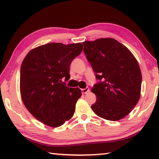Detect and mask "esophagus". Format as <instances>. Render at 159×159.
<instances>
[{"label": "esophagus", "instance_id": "obj_1", "mask_svg": "<svg viewBox=\"0 0 159 159\" xmlns=\"http://www.w3.org/2000/svg\"><path fill=\"white\" fill-rule=\"evenodd\" d=\"M81 91H82L83 93H87V92H89V87H86V88H85V89H82Z\"/></svg>", "mask_w": 159, "mask_h": 159}]
</instances>
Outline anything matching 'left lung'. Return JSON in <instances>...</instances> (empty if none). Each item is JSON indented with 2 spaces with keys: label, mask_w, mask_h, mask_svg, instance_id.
Segmentation results:
<instances>
[{
  "label": "left lung",
  "mask_w": 159,
  "mask_h": 159,
  "mask_svg": "<svg viewBox=\"0 0 159 159\" xmlns=\"http://www.w3.org/2000/svg\"><path fill=\"white\" fill-rule=\"evenodd\" d=\"M84 53L100 81L92 92L96 101L92 109L98 116L117 121L135 107L141 95V70L126 46L113 38L83 42Z\"/></svg>",
  "instance_id": "obj_1"
}]
</instances>
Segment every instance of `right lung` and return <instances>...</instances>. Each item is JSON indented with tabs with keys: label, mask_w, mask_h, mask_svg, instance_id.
I'll return each instance as SVG.
<instances>
[{
	"label": "right lung",
	"mask_w": 159,
	"mask_h": 159,
	"mask_svg": "<svg viewBox=\"0 0 159 159\" xmlns=\"http://www.w3.org/2000/svg\"><path fill=\"white\" fill-rule=\"evenodd\" d=\"M83 48L81 43L52 42L30 50L23 60L20 79L22 102L32 116L47 126L59 127L73 116L82 93L62 80L70 78V63Z\"/></svg>",
	"instance_id": "right-lung-1"
}]
</instances>
